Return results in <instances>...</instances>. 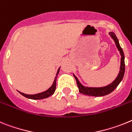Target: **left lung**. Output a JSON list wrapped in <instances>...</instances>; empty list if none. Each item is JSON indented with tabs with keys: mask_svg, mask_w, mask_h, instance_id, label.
I'll list each match as a JSON object with an SVG mask.
<instances>
[{
	"mask_svg": "<svg viewBox=\"0 0 132 132\" xmlns=\"http://www.w3.org/2000/svg\"><path fill=\"white\" fill-rule=\"evenodd\" d=\"M110 35L112 36V38L114 39V42L116 43L117 48L120 51V54H121V65H120V72H119L118 76H117L116 78L115 79L114 82L112 84L108 85L107 86L102 87V88H88V87H85L81 84L79 80L76 78V76L74 75L76 80V83H77L78 87L79 92L80 93L83 94L88 95V96H104L106 95L110 94L111 92L114 91L117 86L119 85L122 79H123V75L125 72V62H124V54H123V50L120 46L119 44V41L118 38L116 37V34L114 32H110Z\"/></svg>",
	"mask_w": 132,
	"mask_h": 132,
	"instance_id": "obj_1",
	"label": "left lung"
}]
</instances>
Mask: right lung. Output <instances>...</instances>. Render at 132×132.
Returning <instances> with one entry per match:
<instances>
[{"mask_svg": "<svg viewBox=\"0 0 132 132\" xmlns=\"http://www.w3.org/2000/svg\"><path fill=\"white\" fill-rule=\"evenodd\" d=\"M60 71V68H58V72L56 73V77H55L54 80L53 84L52 85V86L50 87L49 89L46 90L45 92H41V93L36 94L34 95H28L26 94L22 93L20 92H18L20 94H22L23 96L26 97L27 98H29V99L32 100H41V99H44V98H48L49 96H52L54 93L55 90H56V78H57V76H58V73H59Z\"/></svg>", "mask_w": 132, "mask_h": 132, "instance_id": "1", "label": "right lung"}]
</instances>
